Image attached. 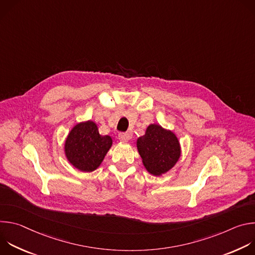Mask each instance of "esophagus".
<instances>
[{
  "mask_svg": "<svg viewBox=\"0 0 255 255\" xmlns=\"http://www.w3.org/2000/svg\"><path fill=\"white\" fill-rule=\"evenodd\" d=\"M119 139L123 142H126L128 141L130 138H131V134L130 133H119Z\"/></svg>",
  "mask_w": 255,
  "mask_h": 255,
  "instance_id": "1",
  "label": "esophagus"
}]
</instances>
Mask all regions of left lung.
I'll list each match as a JSON object with an SVG mask.
<instances>
[{
  "mask_svg": "<svg viewBox=\"0 0 255 255\" xmlns=\"http://www.w3.org/2000/svg\"><path fill=\"white\" fill-rule=\"evenodd\" d=\"M137 148L145 168L154 175L169 170L180 156L176 136L155 124L148 126L145 135L138 138Z\"/></svg>",
  "mask_w": 255,
  "mask_h": 255,
  "instance_id": "1",
  "label": "left lung"
}]
</instances>
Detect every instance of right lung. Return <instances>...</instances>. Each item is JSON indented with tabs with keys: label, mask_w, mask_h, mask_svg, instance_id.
<instances>
[{
	"label": "right lung",
	"mask_w": 255,
	"mask_h": 255,
	"mask_svg": "<svg viewBox=\"0 0 255 255\" xmlns=\"http://www.w3.org/2000/svg\"><path fill=\"white\" fill-rule=\"evenodd\" d=\"M112 146V138L102 136L97 125L84 122L76 125L68 134L64 150L68 161L78 169L86 172L95 170Z\"/></svg>",
	"instance_id": "obj_1"
}]
</instances>
